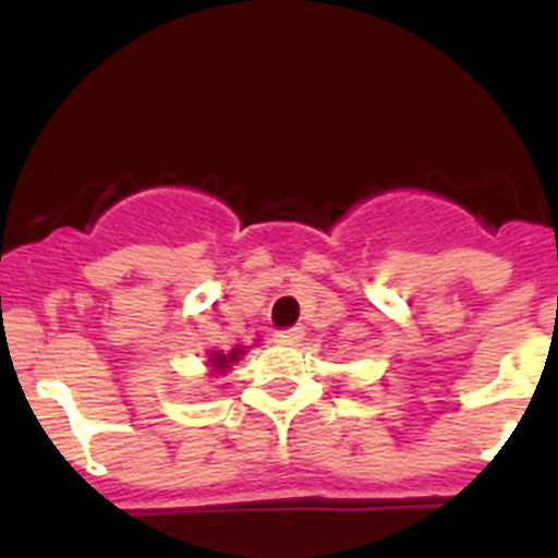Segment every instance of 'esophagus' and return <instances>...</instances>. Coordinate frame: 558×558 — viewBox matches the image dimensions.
<instances>
[{
	"label": "esophagus",
	"mask_w": 558,
	"mask_h": 558,
	"mask_svg": "<svg viewBox=\"0 0 558 558\" xmlns=\"http://www.w3.org/2000/svg\"><path fill=\"white\" fill-rule=\"evenodd\" d=\"M275 340H278V343H283V345L300 343V340H302V329H300V327L278 329V332H275Z\"/></svg>",
	"instance_id": "esophagus-1"
}]
</instances>
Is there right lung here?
Returning a JSON list of instances; mask_svg holds the SVG:
<instances>
[{"mask_svg": "<svg viewBox=\"0 0 558 558\" xmlns=\"http://www.w3.org/2000/svg\"><path fill=\"white\" fill-rule=\"evenodd\" d=\"M242 354V349H234L231 354H213V365L215 371H226V367L231 365V362H236V356Z\"/></svg>", "mask_w": 558, "mask_h": 558, "instance_id": "right-lung-1", "label": "right lung"}]
</instances>
